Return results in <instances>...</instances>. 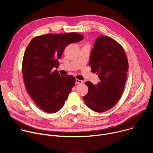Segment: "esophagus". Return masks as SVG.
<instances>
[{
	"instance_id": "obj_1",
	"label": "esophagus",
	"mask_w": 153,
	"mask_h": 153,
	"mask_svg": "<svg viewBox=\"0 0 153 153\" xmlns=\"http://www.w3.org/2000/svg\"><path fill=\"white\" fill-rule=\"evenodd\" d=\"M83 82L82 80H79V79H76V83L77 84H82V83H83Z\"/></svg>"
}]
</instances>
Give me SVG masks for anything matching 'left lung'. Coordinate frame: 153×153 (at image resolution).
I'll return each mask as SVG.
<instances>
[{"label": "left lung", "mask_w": 153, "mask_h": 153, "mask_svg": "<svg viewBox=\"0 0 153 153\" xmlns=\"http://www.w3.org/2000/svg\"><path fill=\"white\" fill-rule=\"evenodd\" d=\"M89 65L100 82L97 85L86 82L88 92L83 99L91 110L102 113L113 108L122 95L128 70L127 57L117 42L101 36L96 40Z\"/></svg>", "instance_id": "obj_1"}]
</instances>
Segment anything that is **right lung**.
<instances>
[{"mask_svg": "<svg viewBox=\"0 0 153 153\" xmlns=\"http://www.w3.org/2000/svg\"><path fill=\"white\" fill-rule=\"evenodd\" d=\"M77 33L47 34L36 36L28 45L23 58L22 71L25 88L35 103L43 111L54 113L63 106L76 79L61 76L53 68L70 43L82 40Z\"/></svg>", "mask_w": 153, "mask_h": 153, "instance_id": "1", "label": "right lung"}]
</instances>
